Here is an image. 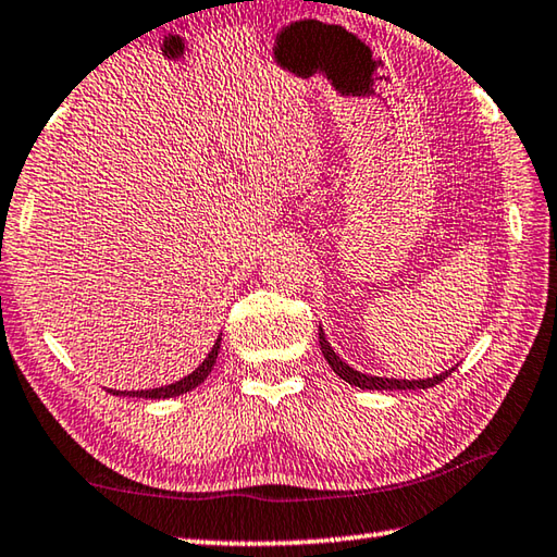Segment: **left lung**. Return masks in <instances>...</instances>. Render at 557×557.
<instances>
[{"instance_id": "1", "label": "left lung", "mask_w": 557, "mask_h": 557, "mask_svg": "<svg viewBox=\"0 0 557 557\" xmlns=\"http://www.w3.org/2000/svg\"><path fill=\"white\" fill-rule=\"evenodd\" d=\"M319 346H322V354H324V358L329 361V366H332L338 379H344L346 383H351V385H356V388H363V391H418V388L428 391V388H432V385H437V383L445 381L447 375H451V371H455V369H449V371H445V373L432 375V379H422V381L381 379V375H366V373H361V371L351 369V366H348V363H344L342 358L336 356L334 348L329 346L326 336H324V332H322V326H319Z\"/></svg>"}]
</instances>
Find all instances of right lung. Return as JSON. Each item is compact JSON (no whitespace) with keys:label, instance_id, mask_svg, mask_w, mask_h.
<instances>
[{"label":"right lung","instance_id":"obj_1","mask_svg":"<svg viewBox=\"0 0 557 557\" xmlns=\"http://www.w3.org/2000/svg\"><path fill=\"white\" fill-rule=\"evenodd\" d=\"M219 351H221V336L215 338L213 348L209 351V356L203 358V363L196 369L194 373L184 375L182 381H176L172 385H162V388H152V391H110L112 395H129V398H152V400H159V398H176V395H184L188 391H194L196 385H201L206 379H209V373L213 371L215 366V358H219Z\"/></svg>","mask_w":557,"mask_h":557}]
</instances>
